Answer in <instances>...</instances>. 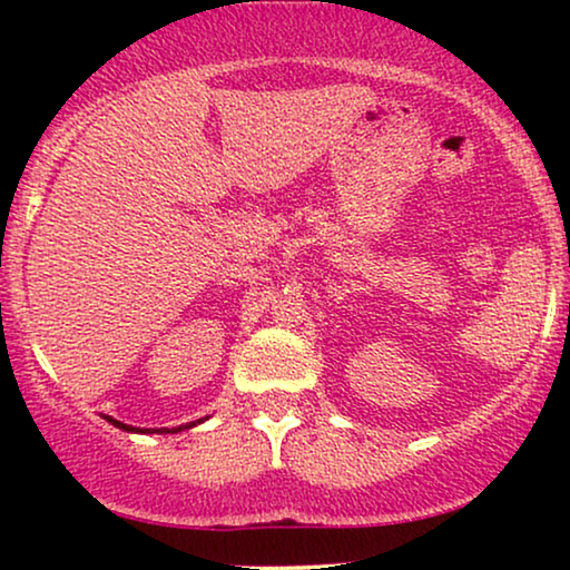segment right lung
Here are the masks:
<instances>
[{"instance_id":"right-lung-1","label":"right lung","mask_w":570,"mask_h":570,"mask_svg":"<svg viewBox=\"0 0 570 570\" xmlns=\"http://www.w3.org/2000/svg\"><path fill=\"white\" fill-rule=\"evenodd\" d=\"M108 420H111V417H108ZM111 423H114L116 428H121V431H135V428L124 425V423H119V420H111ZM197 423H199V420H197ZM191 425H194V423H191ZM191 425H178L176 431H181V428H191ZM139 433H150V431H139ZM155 433H170V431H168V428H160V431H155Z\"/></svg>"}]
</instances>
